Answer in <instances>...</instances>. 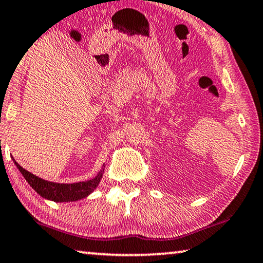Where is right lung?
Listing matches in <instances>:
<instances>
[{
  "label": "right lung",
  "mask_w": 263,
  "mask_h": 263,
  "mask_svg": "<svg viewBox=\"0 0 263 263\" xmlns=\"http://www.w3.org/2000/svg\"><path fill=\"white\" fill-rule=\"evenodd\" d=\"M14 163L16 164L18 171L21 172L27 182L30 184L31 188L35 189V192L37 193L39 195H41L44 199L51 200L54 202L78 201L81 199H84V197H87L88 195H90L99 185L104 172L103 164L102 169L98 173V175H96L94 179L76 183H56L43 180L41 177L36 176L30 172L26 171V169L22 168L15 160Z\"/></svg>",
  "instance_id": "right-lung-1"
}]
</instances>
